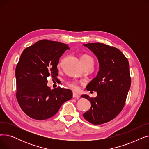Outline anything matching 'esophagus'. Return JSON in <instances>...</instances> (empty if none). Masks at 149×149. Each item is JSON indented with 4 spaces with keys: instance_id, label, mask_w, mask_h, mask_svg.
Instances as JSON below:
<instances>
[{
    "instance_id": "esophagus-1",
    "label": "esophagus",
    "mask_w": 149,
    "mask_h": 149,
    "mask_svg": "<svg viewBox=\"0 0 149 149\" xmlns=\"http://www.w3.org/2000/svg\"><path fill=\"white\" fill-rule=\"evenodd\" d=\"M72 97L73 98H79L80 97V96L79 94H77V93H73Z\"/></svg>"
}]
</instances>
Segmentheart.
<instances>
[{"label":"heart","mask_w":149,"mask_h":149,"mask_svg":"<svg viewBox=\"0 0 149 149\" xmlns=\"http://www.w3.org/2000/svg\"><path fill=\"white\" fill-rule=\"evenodd\" d=\"M92 61H93V58L87 54L83 55V56H82L81 57V61L83 63V65L85 64V63H88V62ZM62 63H63V60H60L58 64V67H60L61 66ZM67 84L69 86V88L70 89H71L74 91H78L79 90V85H78V84L75 81H69V82L67 83Z\"/></svg>","instance_id":"b5f03b06"}]
</instances>
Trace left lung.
I'll return each mask as SVG.
<instances>
[{"label": "left lung", "instance_id": "left-lung-1", "mask_svg": "<svg viewBox=\"0 0 149 149\" xmlns=\"http://www.w3.org/2000/svg\"><path fill=\"white\" fill-rule=\"evenodd\" d=\"M83 45L97 56L100 70L86 87L88 91H96L97 97L81 95L91 102L89 111L83 115L91 124L99 125L112 120L123 110L131 84L129 64L124 55L113 46L100 43Z\"/></svg>", "mask_w": 149, "mask_h": 149}]
</instances>
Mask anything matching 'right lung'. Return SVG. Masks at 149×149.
I'll list each match as a JSON object with an SVG mask.
<instances>
[{
    "label": "right lung",
    "mask_w": 149,
    "mask_h": 149,
    "mask_svg": "<svg viewBox=\"0 0 149 149\" xmlns=\"http://www.w3.org/2000/svg\"><path fill=\"white\" fill-rule=\"evenodd\" d=\"M68 45L48 40H39L23 51L15 68L16 98L22 111L37 120L56 114L63 103L72 97L70 89H51L48 78L56 80L60 57Z\"/></svg>",
    "instance_id": "obj_1"
}]
</instances>
